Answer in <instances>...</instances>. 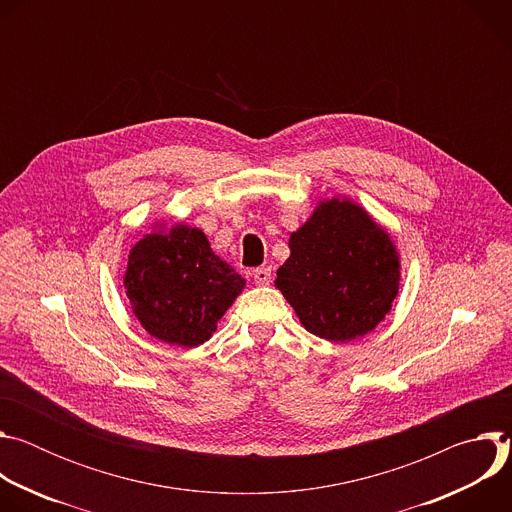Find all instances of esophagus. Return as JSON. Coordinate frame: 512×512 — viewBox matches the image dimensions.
<instances>
[{
	"label": "esophagus",
	"mask_w": 512,
	"mask_h": 512,
	"mask_svg": "<svg viewBox=\"0 0 512 512\" xmlns=\"http://www.w3.org/2000/svg\"><path fill=\"white\" fill-rule=\"evenodd\" d=\"M251 277H253V281L257 285H269V281H271V267H257L251 273Z\"/></svg>",
	"instance_id": "esophagus-1"
}]
</instances>
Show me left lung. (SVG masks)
Listing matches in <instances>:
<instances>
[{
  "instance_id": "obj_1",
  "label": "left lung",
  "mask_w": 512,
  "mask_h": 512,
  "mask_svg": "<svg viewBox=\"0 0 512 512\" xmlns=\"http://www.w3.org/2000/svg\"><path fill=\"white\" fill-rule=\"evenodd\" d=\"M289 251L275 287L308 332L348 342L389 314L399 294V255L387 231L358 204L336 196L320 202L291 233Z\"/></svg>"
}]
</instances>
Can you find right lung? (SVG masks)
Segmentation results:
<instances>
[{"label": "right lung", "instance_id": "add662e5", "mask_svg": "<svg viewBox=\"0 0 512 512\" xmlns=\"http://www.w3.org/2000/svg\"><path fill=\"white\" fill-rule=\"evenodd\" d=\"M123 281L141 326L162 342L186 348L212 336L245 287V279L212 253L204 233L186 225L137 241Z\"/></svg>", "mask_w": 512, "mask_h": 512}]
</instances>
